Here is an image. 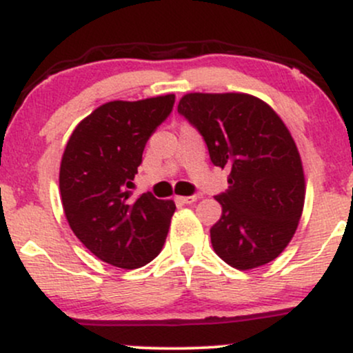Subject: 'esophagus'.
Masks as SVG:
<instances>
[{
    "mask_svg": "<svg viewBox=\"0 0 353 353\" xmlns=\"http://www.w3.org/2000/svg\"><path fill=\"white\" fill-rule=\"evenodd\" d=\"M197 199H199V196H184V197H177V201L182 202V204H192V202H196Z\"/></svg>",
    "mask_w": 353,
    "mask_h": 353,
    "instance_id": "esophagus-1",
    "label": "esophagus"
}]
</instances>
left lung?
<instances>
[{
  "instance_id": "8db88e82",
  "label": "left lung",
  "mask_w": 353,
  "mask_h": 353,
  "mask_svg": "<svg viewBox=\"0 0 353 353\" xmlns=\"http://www.w3.org/2000/svg\"><path fill=\"white\" fill-rule=\"evenodd\" d=\"M177 112L199 131L214 165L228 169L217 194L222 216L210 228L219 257L236 269L269 264L301 221L305 181L289 129L264 101L241 92H190Z\"/></svg>"
}]
</instances>
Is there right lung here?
Segmentation results:
<instances>
[{
    "label": "right lung",
    "instance_id": "1",
    "mask_svg": "<svg viewBox=\"0 0 353 353\" xmlns=\"http://www.w3.org/2000/svg\"><path fill=\"white\" fill-rule=\"evenodd\" d=\"M176 96L112 101L76 125L64 149L59 190L76 237L96 257L137 269L163 250L172 201L151 192L132 199V181L145 143L172 112Z\"/></svg>",
    "mask_w": 353,
    "mask_h": 353
}]
</instances>
